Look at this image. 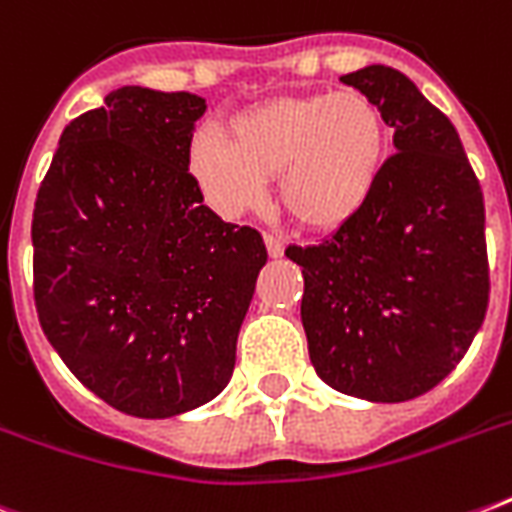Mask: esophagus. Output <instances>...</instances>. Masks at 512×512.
Returning a JSON list of instances; mask_svg holds the SVG:
<instances>
[{
    "label": "esophagus",
    "mask_w": 512,
    "mask_h": 512,
    "mask_svg": "<svg viewBox=\"0 0 512 512\" xmlns=\"http://www.w3.org/2000/svg\"><path fill=\"white\" fill-rule=\"evenodd\" d=\"M265 247H268V255L271 257H281L284 255V249H287V244H284V239H279V236L265 233Z\"/></svg>",
    "instance_id": "esophagus-1"
}]
</instances>
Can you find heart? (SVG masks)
<instances>
[{
  "label": "heart",
  "mask_w": 512,
  "mask_h": 512,
  "mask_svg": "<svg viewBox=\"0 0 512 512\" xmlns=\"http://www.w3.org/2000/svg\"><path fill=\"white\" fill-rule=\"evenodd\" d=\"M388 154L380 108L361 92L273 98L231 116L228 140L201 130L188 170L225 217L257 207L276 175L281 207L311 231H337L369 204Z\"/></svg>",
  "instance_id": "obj_1"
}]
</instances>
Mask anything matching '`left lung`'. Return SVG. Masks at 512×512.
Wrapping results in <instances>:
<instances>
[{
	"label": "left lung",
	"mask_w": 512,
	"mask_h": 512,
	"mask_svg": "<svg viewBox=\"0 0 512 512\" xmlns=\"http://www.w3.org/2000/svg\"><path fill=\"white\" fill-rule=\"evenodd\" d=\"M340 82L393 130L372 199L332 239L289 247L311 364L329 388L401 404L436 388L484 324L489 263L484 193L454 124L390 66Z\"/></svg>",
	"instance_id": "left-lung-1"
}]
</instances>
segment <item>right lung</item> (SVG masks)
Returning <instances> with one entry per match:
<instances>
[{
  "label": "right lung",
  "instance_id": "add662e5",
  "mask_svg": "<svg viewBox=\"0 0 512 512\" xmlns=\"http://www.w3.org/2000/svg\"><path fill=\"white\" fill-rule=\"evenodd\" d=\"M207 100L119 87L68 124L36 193L34 300L74 377L132 417L167 420L228 385L268 260L188 175Z\"/></svg>",
  "mask_w": 512,
  "mask_h": 512
}]
</instances>
